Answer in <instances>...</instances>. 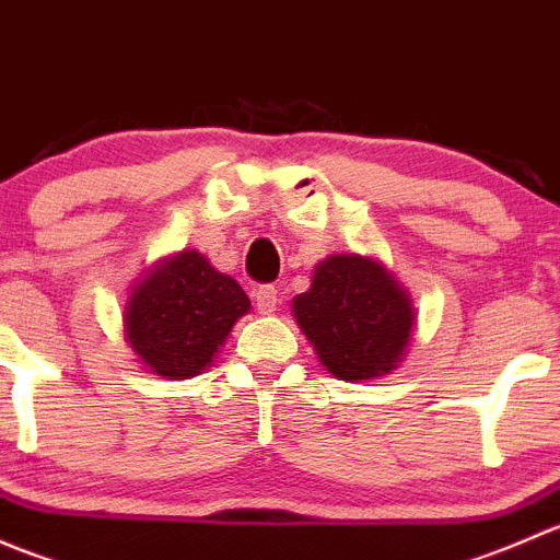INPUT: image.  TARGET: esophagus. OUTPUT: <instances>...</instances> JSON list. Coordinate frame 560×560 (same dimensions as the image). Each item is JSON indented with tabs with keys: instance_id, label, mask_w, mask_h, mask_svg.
Masks as SVG:
<instances>
[{
	"instance_id": "1",
	"label": "esophagus",
	"mask_w": 560,
	"mask_h": 560,
	"mask_svg": "<svg viewBox=\"0 0 560 560\" xmlns=\"http://www.w3.org/2000/svg\"><path fill=\"white\" fill-rule=\"evenodd\" d=\"M254 306H257L259 314H273L279 308V292H276V287H259L254 292Z\"/></svg>"
}]
</instances>
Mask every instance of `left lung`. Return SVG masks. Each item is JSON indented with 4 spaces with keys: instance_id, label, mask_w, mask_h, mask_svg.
Masks as SVG:
<instances>
[{
    "instance_id": "left-lung-1",
    "label": "left lung",
    "mask_w": 560,
    "mask_h": 560,
    "mask_svg": "<svg viewBox=\"0 0 560 560\" xmlns=\"http://www.w3.org/2000/svg\"><path fill=\"white\" fill-rule=\"evenodd\" d=\"M292 316L327 374L343 382L393 374L417 327L409 290L369 254L319 259L312 287L292 301Z\"/></svg>"
}]
</instances>
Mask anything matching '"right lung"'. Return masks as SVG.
<instances>
[{
	"mask_svg": "<svg viewBox=\"0 0 560 560\" xmlns=\"http://www.w3.org/2000/svg\"><path fill=\"white\" fill-rule=\"evenodd\" d=\"M252 301L197 248L156 259L124 303V338L138 363L162 380H191L211 369Z\"/></svg>",
	"mask_w": 560,
	"mask_h": 560,
	"instance_id": "right-lung-1",
	"label": "right lung"
}]
</instances>
